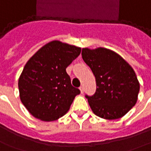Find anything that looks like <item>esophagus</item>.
Returning <instances> with one entry per match:
<instances>
[{"mask_svg":"<svg viewBox=\"0 0 151 151\" xmlns=\"http://www.w3.org/2000/svg\"><path fill=\"white\" fill-rule=\"evenodd\" d=\"M79 90H80V91H81V93L83 94V91H84V88H83V86H80V87H79Z\"/></svg>","mask_w":151,"mask_h":151,"instance_id":"1","label":"esophagus"}]
</instances>
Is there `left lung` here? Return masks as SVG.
<instances>
[{"instance_id": "8db88e82", "label": "left lung", "mask_w": 151, "mask_h": 151, "mask_svg": "<svg viewBox=\"0 0 151 151\" xmlns=\"http://www.w3.org/2000/svg\"><path fill=\"white\" fill-rule=\"evenodd\" d=\"M82 56L96 78V91L86 96L91 110L105 119H118L137 101L140 84L133 68L119 54L103 47L83 48Z\"/></svg>"}]
</instances>
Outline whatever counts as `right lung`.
I'll return each instance as SVG.
<instances>
[{"mask_svg": "<svg viewBox=\"0 0 151 151\" xmlns=\"http://www.w3.org/2000/svg\"><path fill=\"white\" fill-rule=\"evenodd\" d=\"M80 53V47L52 41L26 63L18 85L21 101L33 117L50 122L68 112L80 90L72 86L66 68Z\"/></svg>", "mask_w": 151, "mask_h": 151, "instance_id": "right-lung-1", "label": "right lung"}]
</instances>
